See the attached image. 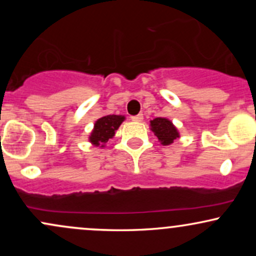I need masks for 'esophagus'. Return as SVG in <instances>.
I'll list each match as a JSON object with an SVG mask.
<instances>
[{
  "instance_id": "obj_1",
  "label": "esophagus",
  "mask_w": 256,
  "mask_h": 256,
  "mask_svg": "<svg viewBox=\"0 0 256 256\" xmlns=\"http://www.w3.org/2000/svg\"><path fill=\"white\" fill-rule=\"evenodd\" d=\"M131 119H132V122H142V120H143V114H138V116H132Z\"/></svg>"
}]
</instances>
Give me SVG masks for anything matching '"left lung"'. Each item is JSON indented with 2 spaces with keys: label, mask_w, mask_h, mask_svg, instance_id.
I'll return each instance as SVG.
<instances>
[{
  "label": "left lung",
  "mask_w": 256,
  "mask_h": 256,
  "mask_svg": "<svg viewBox=\"0 0 256 256\" xmlns=\"http://www.w3.org/2000/svg\"><path fill=\"white\" fill-rule=\"evenodd\" d=\"M152 131L162 146H168L179 137V132L171 120L166 118H155L150 122Z\"/></svg>",
  "instance_id": "left-lung-1"
}]
</instances>
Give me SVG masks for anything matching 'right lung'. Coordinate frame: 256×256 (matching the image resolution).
<instances>
[{"label": "right lung", "instance_id": "1", "mask_svg": "<svg viewBox=\"0 0 256 256\" xmlns=\"http://www.w3.org/2000/svg\"><path fill=\"white\" fill-rule=\"evenodd\" d=\"M125 120L124 116H106L100 118L94 125V130L90 134L89 140L96 146H104L108 140L113 138L116 131Z\"/></svg>", "mask_w": 256, "mask_h": 256}]
</instances>
